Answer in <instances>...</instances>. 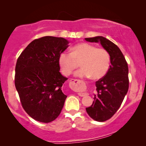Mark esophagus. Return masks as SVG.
Instances as JSON below:
<instances>
[{"label": "esophagus", "mask_w": 146, "mask_h": 146, "mask_svg": "<svg viewBox=\"0 0 146 146\" xmlns=\"http://www.w3.org/2000/svg\"><path fill=\"white\" fill-rule=\"evenodd\" d=\"M73 80V81H72V82H74V84H75V82H80V80ZM78 95L80 97H84L85 95V93H78Z\"/></svg>", "instance_id": "1"}]
</instances>
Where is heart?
Masks as SVG:
<instances>
[{
	"instance_id": "b5f03b06",
	"label": "heart",
	"mask_w": 146,
	"mask_h": 146,
	"mask_svg": "<svg viewBox=\"0 0 146 146\" xmlns=\"http://www.w3.org/2000/svg\"><path fill=\"white\" fill-rule=\"evenodd\" d=\"M82 68L75 73L78 78H102L110 67V56L107 50L98 48L88 43L75 45L71 53L62 52L59 56V64L65 75H70L79 66Z\"/></svg>"
}]
</instances>
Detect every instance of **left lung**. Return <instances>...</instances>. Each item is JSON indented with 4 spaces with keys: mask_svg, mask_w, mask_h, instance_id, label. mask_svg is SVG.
<instances>
[{
    "mask_svg": "<svg viewBox=\"0 0 146 146\" xmlns=\"http://www.w3.org/2000/svg\"><path fill=\"white\" fill-rule=\"evenodd\" d=\"M90 42H100L110 56L109 69L95 83L96 93L93 104L86 108L88 115L97 121H105L121 106L129 87L128 66L119 48L104 37L85 38Z\"/></svg>",
    "mask_w": 146,
    "mask_h": 146,
    "instance_id": "1",
    "label": "left lung"
}]
</instances>
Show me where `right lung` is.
I'll list each match as a JSON object with an SVG mask.
<instances>
[{
	"label": "right lung",
	"instance_id": "1",
	"mask_svg": "<svg viewBox=\"0 0 146 146\" xmlns=\"http://www.w3.org/2000/svg\"><path fill=\"white\" fill-rule=\"evenodd\" d=\"M63 38L44 36L31 42L18 57L15 86L23 108L33 119L49 123L59 116L67 80L60 72L59 56L68 46Z\"/></svg>",
	"mask_w": 146,
	"mask_h": 146
}]
</instances>
